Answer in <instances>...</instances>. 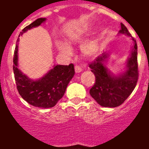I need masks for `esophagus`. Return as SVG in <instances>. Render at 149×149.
<instances>
[{
  "instance_id": "esophagus-1",
  "label": "esophagus",
  "mask_w": 149,
  "mask_h": 149,
  "mask_svg": "<svg viewBox=\"0 0 149 149\" xmlns=\"http://www.w3.org/2000/svg\"><path fill=\"white\" fill-rule=\"evenodd\" d=\"M82 70H82V68L79 65H75V71H76V72H82Z\"/></svg>"
}]
</instances>
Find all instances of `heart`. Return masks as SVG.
Instances as JSON below:
<instances>
[{
  "label": "heart",
  "mask_w": 149,
  "mask_h": 149,
  "mask_svg": "<svg viewBox=\"0 0 149 149\" xmlns=\"http://www.w3.org/2000/svg\"><path fill=\"white\" fill-rule=\"evenodd\" d=\"M72 42H73V40H72ZM58 49L61 53L64 54L65 56H70V54L72 53V50L70 46H68L65 44L59 43L58 45ZM97 49L98 46L96 42H90L85 44L82 47V52H84V55H86V56H89V57L94 56L97 53Z\"/></svg>",
  "instance_id": "heart-1"
}]
</instances>
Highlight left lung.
<instances>
[{
  "label": "left lung",
  "instance_id": "left-lung-1",
  "mask_svg": "<svg viewBox=\"0 0 149 149\" xmlns=\"http://www.w3.org/2000/svg\"><path fill=\"white\" fill-rule=\"evenodd\" d=\"M119 33L131 36L127 29L120 23ZM134 47L127 62V70L118 76H113L104 63L108 54H103L89 64L91 72L95 75V84L90 90L91 97L102 107H116L125 101L134 91L139 79L138 46L133 37Z\"/></svg>",
  "mask_w": 149,
  "mask_h": 149
}]
</instances>
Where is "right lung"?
<instances>
[{"mask_svg": "<svg viewBox=\"0 0 149 149\" xmlns=\"http://www.w3.org/2000/svg\"><path fill=\"white\" fill-rule=\"evenodd\" d=\"M45 21V18L43 17L38 18L25 27L19 36L34 27L39 26ZM18 39L13 58V70L17 91L21 97L32 106L42 108L52 107L63 97L68 84L74 76V65L72 63L69 65H54L53 69L50 70L41 79L38 80L29 79L17 67Z\"/></svg>", "mask_w": 149, "mask_h": 149, "instance_id": "add662e5", "label": "right lung"}]
</instances>
